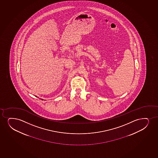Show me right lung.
<instances>
[{
  "label": "right lung",
  "mask_w": 158,
  "mask_h": 158,
  "mask_svg": "<svg viewBox=\"0 0 158 158\" xmlns=\"http://www.w3.org/2000/svg\"><path fill=\"white\" fill-rule=\"evenodd\" d=\"M42 100H43V99H42Z\"/></svg>",
  "instance_id": "1"
}]
</instances>
